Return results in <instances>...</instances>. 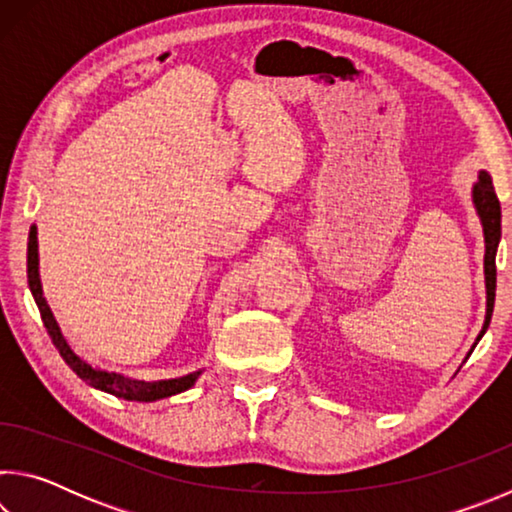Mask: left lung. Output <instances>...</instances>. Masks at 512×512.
Segmentation results:
<instances>
[{"label":"left lung","instance_id":"1","mask_svg":"<svg viewBox=\"0 0 512 512\" xmlns=\"http://www.w3.org/2000/svg\"><path fill=\"white\" fill-rule=\"evenodd\" d=\"M472 205L476 210V216H479L481 228H483V244H485V255H483V275H485V320L479 336H476L474 345L467 352L470 357L472 350L476 348V343L481 341V336L485 334V329L490 325L492 318V309H495V289H497V248H499V239H501V205L499 198L495 194V187H492V178L488 171H479V178L472 185ZM465 357V359H467Z\"/></svg>","mask_w":512,"mask_h":512}]
</instances>
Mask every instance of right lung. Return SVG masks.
Segmentation results:
<instances>
[{"instance_id":"obj_1","label":"right lung","mask_w":512,"mask_h":512,"mask_svg":"<svg viewBox=\"0 0 512 512\" xmlns=\"http://www.w3.org/2000/svg\"><path fill=\"white\" fill-rule=\"evenodd\" d=\"M27 277H29V289L31 296L36 300V305L40 309L42 323H45L47 332L51 336V343L56 345V350L60 352V357L72 368L76 375H79L85 384L97 388V391L110 393L115 397H121V400L128 402H155V400H164V397L178 395L189 391L196 384V379L201 377L203 370L189 372L185 377H176V379H158V381H144V379H133L128 375H121V372H108L101 370L97 366H92L85 359H81L72 348H69L67 339L60 332L58 320L54 318V311L49 309L45 293H42V282H40V257H38V225L33 223L29 230V246H27Z\"/></svg>"}]
</instances>
